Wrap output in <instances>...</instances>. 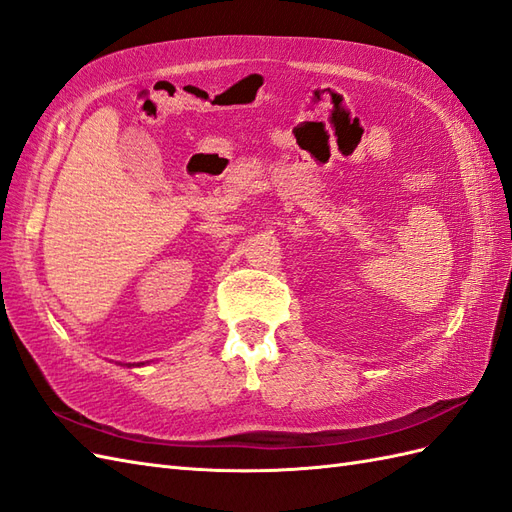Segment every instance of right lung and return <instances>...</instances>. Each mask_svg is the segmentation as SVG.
Returning a JSON list of instances; mask_svg holds the SVG:
<instances>
[{
    "mask_svg": "<svg viewBox=\"0 0 512 512\" xmlns=\"http://www.w3.org/2000/svg\"><path fill=\"white\" fill-rule=\"evenodd\" d=\"M140 365H144V363H138V368H140ZM127 368H131V365H127Z\"/></svg>",
    "mask_w": 512,
    "mask_h": 512,
    "instance_id": "1",
    "label": "right lung"
}]
</instances>
